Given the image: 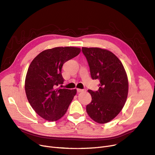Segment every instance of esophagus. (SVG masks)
<instances>
[{
  "mask_svg": "<svg viewBox=\"0 0 155 155\" xmlns=\"http://www.w3.org/2000/svg\"><path fill=\"white\" fill-rule=\"evenodd\" d=\"M77 92H79V93H80V92H84V91H85L84 90V89H80V88H77Z\"/></svg>",
  "mask_w": 155,
  "mask_h": 155,
  "instance_id": "esophagus-1",
  "label": "esophagus"
}]
</instances>
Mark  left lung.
<instances>
[{
  "mask_svg": "<svg viewBox=\"0 0 155 155\" xmlns=\"http://www.w3.org/2000/svg\"><path fill=\"white\" fill-rule=\"evenodd\" d=\"M93 80L99 79L98 91L88 90L92 102L86 107L96 123L105 124L123 109L128 94V78L123 63L111 51L100 48L82 47Z\"/></svg>",
  "mask_w": 155,
  "mask_h": 155,
  "instance_id": "obj_1",
  "label": "left lung"
}]
</instances>
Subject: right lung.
Listing matches in <instances>:
<instances>
[{"mask_svg": "<svg viewBox=\"0 0 155 155\" xmlns=\"http://www.w3.org/2000/svg\"><path fill=\"white\" fill-rule=\"evenodd\" d=\"M80 48L66 46L48 49L32 60L25 79V91L32 108L45 120H59L67 112L76 89L57 88L63 84V64L77 56Z\"/></svg>", "mask_w": 155, "mask_h": 155, "instance_id": "add662e5", "label": "right lung"}]
</instances>
